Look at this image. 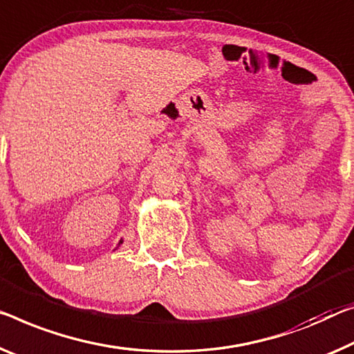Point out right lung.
Here are the masks:
<instances>
[{
    "label": "right lung",
    "mask_w": 354,
    "mask_h": 354,
    "mask_svg": "<svg viewBox=\"0 0 354 354\" xmlns=\"http://www.w3.org/2000/svg\"><path fill=\"white\" fill-rule=\"evenodd\" d=\"M122 243H123V241H120V242H118V245H117V248H118V247H120V245H122Z\"/></svg>",
    "instance_id": "1"
}]
</instances>
